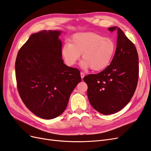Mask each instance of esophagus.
Wrapping results in <instances>:
<instances>
[{
  "label": "esophagus",
  "instance_id": "34e87169",
  "mask_svg": "<svg viewBox=\"0 0 151 151\" xmlns=\"http://www.w3.org/2000/svg\"><path fill=\"white\" fill-rule=\"evenodd\" d=\"M84 76H85L84 73H83V72H81V78H82V79H83Z\"/></svg>",
  "mask_w": 151,
  "mask_h": 151
}]
</instances>
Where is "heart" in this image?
Returning <instances> with one entry per match:
<instances>
[{
    "mask_svg": "<svg viewBox=\"0 0 151 151\" xmlns=\"http://www.w3.org/2000/svg\"><path fill=\"white\" fill-rule=\"evenodd\" d=\"M116 48L115 42L110 38L93 32L77 33L72 36L70 43L63 45L62 55L68 66H73L83 53L82 68L101 71L110 64Z\"/></svg>",
    "mask_w": 151,
    "mask_h": 151,
    "instance_id": "1",
    "label": "heart"
}]
</instances>
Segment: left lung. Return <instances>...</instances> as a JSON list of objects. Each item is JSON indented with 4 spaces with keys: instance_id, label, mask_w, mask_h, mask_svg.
Instances as JSON below:
<instances>
[{
    "instance_id": "obj_1",
    "label": "left lung",
    "mask_w": 151,
    "mask_h": 151,
    "mask_svg": "<svg viewBox=\"0 0 151 151\" xmlns=\"http://www.w3.org/2000/svg\"><path fill=\"white\" fill-rule=\"evenodd\" d=\"M108 30H116L118 35L111 63L98 74L84 77L88 86L89 103L103 115L119 111L129 103L137 86L139 73V57L134 44L120 28L114 26Z\"/></svg>"
}]
</instances>
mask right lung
Returning <instances> with one entry per match:
<instances>
[{"label": "right lung", "instance_id": "add662e5", "mask_svg": "<svg viewBox=\"0 0 151 151\" xmlns=\"http://www.w3.org/2000/svg\"><path fill=\"white\" fill-rule=\"evenodd\" d=\"M61 31L31 35L18 52L15 63L17 90L25 106L37 116L53 119L64 111L81 81L80 71L63 63Z\"/></svg>", "mask_w": 151, "mask_h": 151}]
</instances>
